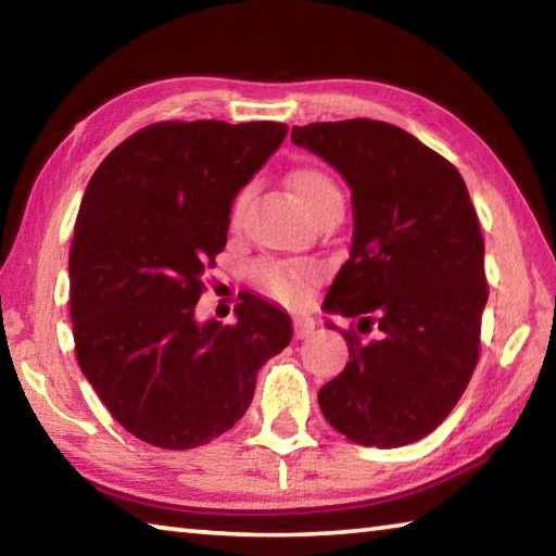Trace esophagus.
Segmentation results:
<instances>
[{"mask_svg":"<svg viewBox=\"0 0 556 556\" xmlns=\"http://www.w3.org/2000/svg\"><path fill=\"white\" fill-rule=\"evenodd\" d=\"M316 331V321L308 314H296L294 316V336L296 338H308Z\"/></svg>","mask_w":556,"mask_h":556,"instance_id":"esophagus-1","label":"esophagus"}]
</instances>
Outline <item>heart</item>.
I'll return each instance as SVG.
<instances>
[{
    "mask_svg": "<svg viewBox=\"0 0 556 556\" xmlns=\"http://www.w3.org/2000/svg\"><path fill=\"white\" fill-rule=\"evenodd\" d=\"M291 191H294L296 201L304 205L306 213H312L321 203L341 201V191L331 176L316 166H301L289 176ZM244 199V191L238 195V205ZM255 277L262 287H265L271 296L289 304L304 299L306 294V269L299 265H281V262H262L255 269Z\"/></svg>",
    "mask_w": 556,
    "mask_h": 556,
    "instance_id": "b5f03b06",
    "label": "heart"
}]
</instances>
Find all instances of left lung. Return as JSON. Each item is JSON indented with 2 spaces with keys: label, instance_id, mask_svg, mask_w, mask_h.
Returning <instances> with one entry per match:
<instances>
[{
  "label": "left lung",
  "instance_id": "obj_1",
  "mask_svg": "<svg viewBox=\"0 0 556 556\" xmlns=\"http://www.w3.org/2000/svg\"><path fill=\"white\" fill-rule=\"evenodd\" d=\"M291 142L351 188V257L326 312L378 328L370 341L343 333L351 363L318 390V407L355 444L407 446L448 417L478 363L485 248L466 184L388 122H316L291 129Z\"/></svg>",
  "mask_w": 556,
  "mask_h": 556
}]
</instances>
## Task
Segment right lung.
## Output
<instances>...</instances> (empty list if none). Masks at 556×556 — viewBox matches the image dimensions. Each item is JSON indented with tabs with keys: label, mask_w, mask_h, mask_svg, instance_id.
<instances>
[{
	"label": "right lung",
	"mask_w": 556,
	"mask_h": 556,
	"mask_svg": "<svg viewBox=\"0 0 556 556\" xmlns=\"http://www.w3.org/2000/svg\"><path fill=\"white\" fill-rule=\"evenodd\" d=\"M281 122H159L112 149L75 220V355L122 427L195 448L235 427L291 318L248 294L238 324L199 321L203 271L228 242L235 195L285 142Z\"/></svg>",
	"instance_id": "1"
}]
</instances>
